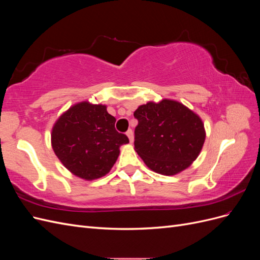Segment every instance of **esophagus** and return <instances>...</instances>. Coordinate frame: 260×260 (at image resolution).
I'll return each instance as SVG.
<instances>
[{"label":"esophagus","mask_w":260,"mask_h":260,"mask_svg":"<svg viewBox=\"0 0 260 260\" xmlns=\"http://www.w3.org/2000/svg\"><path fill=\"white\" fill-rule=\"evenodd\" d=\"M127 137L129 138L130 143H132V142H133V132H132L131 129H129V130L127 131Z\"/></svg>","instance_id":"34e87169"}]
</instances>
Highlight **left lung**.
<instances>
[{
	"instance_id": "obj_1",
	"label": "left lung",
	"mask_w": 260,
	"mask_h": 260,
	"mask_svg": "<svg viewBox=\"0 0 260 260\" xmlns=\"http://www.w3.org/2000/svg\"><path fill=\"white\" fill-rule=\"evenodd\" d=\"M135 149L146 166L164 176H174L198 158L205 129L201 118L172 100L148 102L135 112Z\"/></svg>"
}]
</instances>
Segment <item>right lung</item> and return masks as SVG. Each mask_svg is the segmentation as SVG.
<instances>
[{
    "instance_id": "1",
    "label": "right lung",
    "mask_w": 260,
    "mask_h": 260,
    "mask_svg": "<svg viewBox=\"0 0 260 260\" xmlns=\"http://www.w3.org/2000/svg\"><path fill=\"white\" fill-rule=\"evenodd\" d=\"M116 118L105 105L81 102L62 114L52 129V147L77 177L94 180L108 174L128 137L115 129Z\"/></svg>"
}]
</instances>
